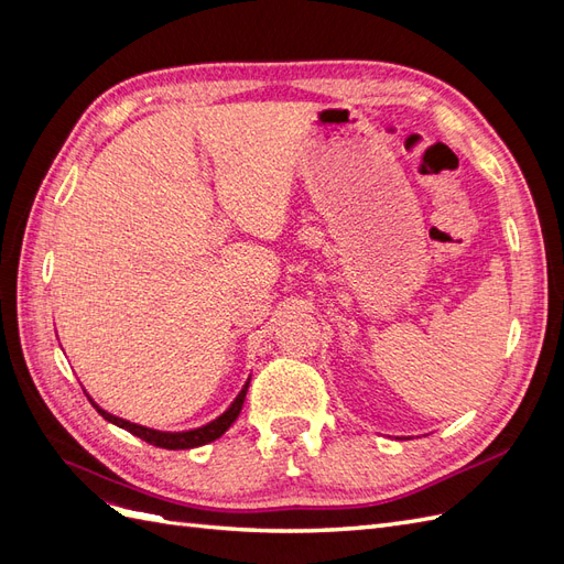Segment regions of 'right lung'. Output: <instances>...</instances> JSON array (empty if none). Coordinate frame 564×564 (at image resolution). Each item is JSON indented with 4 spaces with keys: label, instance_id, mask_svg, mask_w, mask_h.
<instances>
[{
    "label": "right lung",
    "instance_id": "obj_1",
    "mask_svg": "<svg viewBox=\"0 0 564 564\" xmlns=\"http://www.w3.org/2000/svg\"><path fill=\"white\" fill-rule=\"evenodd\" d=\"M249 381H251V379H247V383H245V386H242V390H240V395H237V398L232 400V404L226 409L224 414L216 416V419H214V421H209V423L199 425V429H193V431H178V433H172V431H158V429H148V425L131 423V421H127V419H119V416H115V414L106 412L104 406H98V404L91 400V395H87V398H89V402H91V406L96 409V412H98L100 416H104L106 421L115 423L117 429H124V431H129L131 435L145 440L148 445H155V447H162V449H193V447L209 445V442L218 440L220 435H224V433L230 429V425L235 423V419L240 416V412H242V404H245L247 390H249Z\"/></svg>",
    "mask_w": 564,
    "mask_h": 564
}]
</instances>
